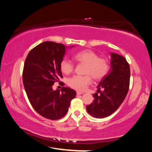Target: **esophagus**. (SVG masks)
I'll return each mask as SVG.
<instances>
[{
    "label": "esophagus",
    "mask_w": 152,
    "mask_h": 152,
    "mask_svg": "<svg viewBox=\"0 0 152 152\" xmlns=\"http://www.w3.org/2000/svg\"><path fill=\"white\" fill-rule=\"evenodd\" d=\"M76 94L79 95V94H83L84 93H83V92H76Z\"/></svg>",
    "instance_id": "obj_1"
}]
</instances>
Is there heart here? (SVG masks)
<instances>
[{"label": "heart", "instance_id": "obj_1", "mask_svg": "<svg viewBox=\"0 0 152 152\" xmlns=\"http://www.w3.org/2000/svg\"><path fill=\"white\" fill-rule=\"evenodd\" d=\"M74 59L80 63L86 64L84 76H74L68 80V84L71 88L78 91H84L92 82L91 76L95 80H100L107 75L109 70V62L107 58H100L91 50L78 51L74 56ZM60 70L65 74H70L74 70V65L70 61L64 58L60 61Z\"/></svg>", "mask_w": 152, "mask_h": 152}]
</instances>
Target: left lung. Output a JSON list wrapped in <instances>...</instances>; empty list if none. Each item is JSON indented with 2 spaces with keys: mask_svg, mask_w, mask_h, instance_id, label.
Listing matches in <instances>:
<instances>
[{
  "mask_svg": "<svg viewBox=\"0 0 152 152\" xmlns=\"http://www.w3.org/2000/svg\"><path fill=\"white\" fill-rule=\"evenodd\" d=\"M110 55V70L99 82L97 92L93 94V102L86 106L87 112L91 116L100 119L116 111L125 100L129 87L130 68L126 59L115 53Z\"/></svg>",
  "mask_w": 152,
  "mask_h": 152,
  "instance_id": "1",
  "label": "left lung"
}]
</instances>
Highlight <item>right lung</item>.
<instances>
[{
	"instance_id": "1",
	"label": "right lung",
	"mask_w": 152,
	"mask_h": 152,
	"mask_svg": "<svg viewBox=\"0 0 152 152\" xmlns=\"http://www.w3.org/2000/svg\"><path fill=\"white\" fill-rule=\"evenodd\" d=\"M67 47L61 43L45 42L29 51L24 64L23 82L28 99L36 112L51 120L63 117L76 92L69 87L61 90L52 86L62 78L60 61Z\"/></svg>"
}]
</instances>
